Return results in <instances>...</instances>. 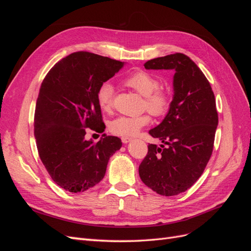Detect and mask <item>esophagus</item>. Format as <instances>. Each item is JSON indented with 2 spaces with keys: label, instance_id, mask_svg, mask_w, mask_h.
Returning a JSON list of instances; mask_svg holds the SVG:
<instances>
[{
  "label": "esophagus",
  "instance_id": "1",
  "mask_svg": "<svg viewBox=\"0 0 251 251\" xmlns=\"http://www.w3.org/2000/svg\"><path fill=\"white\" fill-rule=\"evenodd\" d=\"M131 140H132L131 137H121V141H123L124 143H127V142H130Z\"/></svg>",
  "mask_w": 251,
  "mask_h": 251
}]
</instances>
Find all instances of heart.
<instances>
[{"mask_svg": "<svg viewBox=\"0 0 251 251\" xmlns=\"http://www.w3.org/2000/svg\"><path fill=\"white\" fill-rule=\"evenodd\" d=\"M125 85L143 96V109L148 110L151 115L162 116L168 112L171 104V97L168 91L160 88V80L154 74L147 71H137L124 80ZM114 89L109 82H103L97 90V102L100 108L109 112L113 107ZM150 123L148 114L138 116H119L112 120L109 128L111 133L117 136H134Z\"/></svg>", "mask_w": 251, "mask_h": 251, "instance_id": "heart-1", "label": "heart"}]
</instances>
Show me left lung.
<instances>
[{"label":"left lung","instance_id":"left-lung-1","mask_svg":"<svg viewBox=\"0 0 251 251\" xmlns=\"http://www.w3.org/2000/svg\"><path fill=\"white\" fill-rule=\"evenodd\" d=\"M144 68L174 70L175 75L169 113L149 132L163 144H149L139 176L157 194L176 196L200 178L212 154L218 126L215 94L200 68L183 53L148 60Z\"/></svg>","mask_w":251,"mask_h":251}]
</instances>
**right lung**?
<instances>
[{
    "label": "right lung",
    "mask_w": 251,
    "mask_h": 251,
    "mask_svg": "<svg viewBox=\"0 0 251 251\" xmlns=\"http://www.w3.org/2000/svg\"><path fill=\"white\" fill-rule=\"evenodd\" d=\"M123 62L78 51L60 59L45 76L34 114V136L52 180L70 193H82L102 180L110 157L121 148L115 136L86 140V128L102 133L105 126L97 90Z\"/></svg>",
    "instance_id": "right-lung-1"
}]
</instances>
